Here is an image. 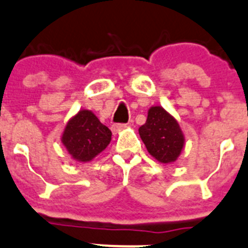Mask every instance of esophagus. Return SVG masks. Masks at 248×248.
I'll return each mask as SVG.
<instances>
[{"mask_svg": "<svg viewBox=\"0 0 248 248\" xmlns=\"http://www.w3.org/2000/svg\"><path fill=\"white\" fill-rule=\"evenodd\" d=\"M127 127L126 124H113L112 127H111V129H112L113 133H117V132L122 131V129H124Z\"/></svg>", "mask_w": 248, "mask_h": 248, "instance_id": "esophagus-1", "label": "esophagus"}]
</instances>
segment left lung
<instances>
[{
  "label": "left lung",
  "mask_w": 248,
  "mask_h": 248,
  "mask_svg": "<svg viewBox=\"0 0 248 248\" xmlns=\"http://www.w3.org/2000/svg\"><path fill=\"white\" fill-rule=\"evenodd\" d=\"M148 153L161 164H171L181 155L185 136L175 117L161 106L148 110L147 121L138 129Z\"/></svg>",
  "instance_id": "1"
}]
</instances>
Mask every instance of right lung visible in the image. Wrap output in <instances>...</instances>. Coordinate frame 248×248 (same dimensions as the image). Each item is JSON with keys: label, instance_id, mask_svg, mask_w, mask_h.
<instances>
[{"label": "right lung", "instance_id": "1", "mask_svg": "<svg viewBox=\"0 0 248 248\" xmlns=\"http://www.w3.org/2000/svg\"><path fill=\"white\" fill-rule=\"evenodd\" d=\"M110 129L90 110H79L67 122L61 142L71 158L88 163L100 154L111 142Z\"/></svg>", "mask_w": 248, "mask_h": 248}]
</instances>
